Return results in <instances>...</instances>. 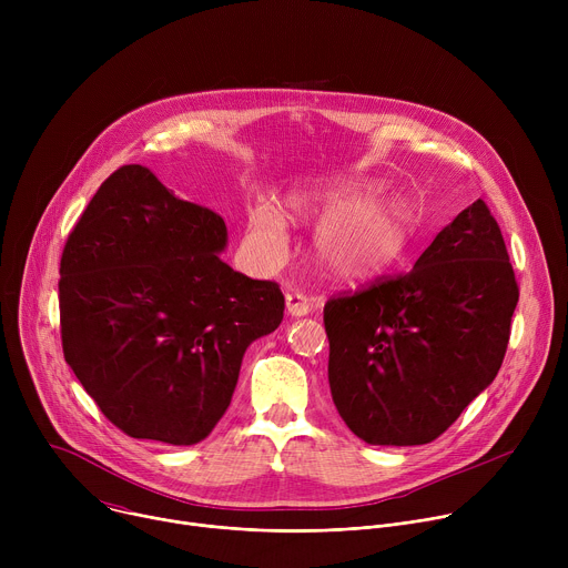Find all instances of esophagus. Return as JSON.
<instances>
[{"instance_id":"1","label":"esophagus","mask_w":568,"mask_h":568,"mask_svg":"<svg viewBox=\"0 0 568 568\" xmlns=\"http://www.w3.org/2000/svg\"><path fill=\"white\" fill-rule=\"evenodd\" d=\"M285 307H287V314L292 316H305L314 310V301L301 292H290L285 294Z\"/></svg>"}]
</instances>
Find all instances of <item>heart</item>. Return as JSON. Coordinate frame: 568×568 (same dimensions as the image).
Returning <instances> with one entry per match:
<instances>
[{
    "label": "heart",
    "instance_id": "b5f03b06",
    "mask_svg": "<svg viewBox=\"0 0 568 568\" xmlns=\"http://www.w3.org/2000/svg\"><path fill=\"white\" fill-rule=\"evenodd\" d=\"M294 213L323 220L316 261L335 278L364 281L390 270L407 252L416 217L407 202L379 200L375 186H346L294 200ZM254 240L272 256L287 250V233L274 206L261 204L250 220Z\"/></svg>",
    "mask_w": 568,
    "mask_h": 568
}]
</instances>
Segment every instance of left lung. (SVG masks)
<instances>
[{"label": "left lung", "instance_id": "8db88e82", "mask_svg": "<svg viewBox=\"0 0 568 568\" xmlns=\"http://www.w3.org/2000/svg\"><path fill=\"white\" fill-rule=\"evenodd\" d=\"M519 287L488 204L447 224L414 270L323 307L328 382L368 445L436 440L497 377Z\"/></svg>", "mask_w": 568, "mask_h": 568}]
</instances>
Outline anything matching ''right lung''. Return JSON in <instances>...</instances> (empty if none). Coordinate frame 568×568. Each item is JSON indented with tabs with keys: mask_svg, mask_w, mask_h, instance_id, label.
I'll return each instance as SVG.
<instances>
[{
	"mask_svg": "<svg viewBox=\"0 0 568 568\" xmlns=\"http://www.w3.org/2000/svg\"><path fill=\"white\" fill-rule=\"evenodd\" d=\"M224 247L217 213L175 197L139 164L101 184L64 242V362L130 438L204 440L247 346L281 326V287L233 272L217 256Z\"/></svg>",
	"mask_w": 568,
	"mask_h": 568,
	"instance_id": "1",
	"label": "right lung"
}]
</instances>
